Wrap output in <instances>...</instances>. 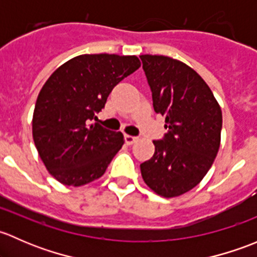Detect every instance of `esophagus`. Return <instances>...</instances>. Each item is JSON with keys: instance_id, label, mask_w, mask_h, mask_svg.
<instances>
[{"instance_id": "1", "label": "esophagus", "mask_w": 257, "mask_h": 257, "mask_svg": "<svg viewBox=\"0 0 257 257\" xmlns=\"http://www.w3.org/2000/svg\"><path fill=\"white\" fill-rule=\"evenodd\" d=\"M124 139H125L126 144L132 145L133 143H136L137 139H138V138H136V137H133V136H125V137H124Z\"/></svg>"}]
</instances>
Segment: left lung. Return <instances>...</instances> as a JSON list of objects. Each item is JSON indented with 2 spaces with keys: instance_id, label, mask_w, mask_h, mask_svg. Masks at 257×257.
I'll use <instances>...</instances> for the list:
<instances>
[{
  "instance_id": "8db88e82",
  "label": "left lung",
  "mask_w": 257,
  "mask_h": 257,
  "mask_svg": "<svg viewBox=\"0 0 257 257\" xmlns=\"http://www.w3.org/2000/svg\"><path fill=\"white\" fill-rule=\"evenodd\" d=\"M157 113L165 116L163 141L141 164L144 183L163 198L195 188L211 168L221 141L222 113L206 82L188 64L167 56L142 54Z\"/></svg>"
}]
</instances>
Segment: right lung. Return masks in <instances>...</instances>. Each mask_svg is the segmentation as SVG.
<instances>
[{
  "mask_svg": "<svg viewBox=\"0 0 257 257\" xmlns=\"http://www.w3.org/2000/svg\"><path fill=\"white\" fill-rule=\"evenodd\" d=\"M139 67L137 56L80 54L46 80L36 100L32 136L46 169L59 183L82 186L104 174L124 137L92 120L113 88Z\"/></svg>",
  "mask_w": 257,
  "mask_h": 257,
  "instance_id": "right-lung-1",
  "label": "right lung"
}]
</instances>
